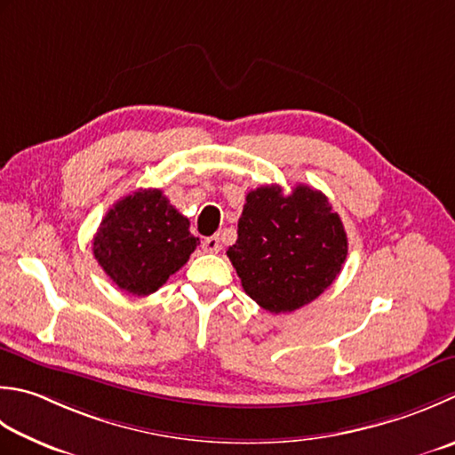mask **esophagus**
I'll return each instance as SVG.
<instances>
[{
    "label": "esophagus",
    "mask_w": 455,
    "mask_h": 455,
    "mask_svg": "<svg viewBox=\"0 0 455 455\" xmlns=\"http://www.w3.org/2000/svg\"><path fill=\"white\" fill-rule=\"evenodd\" d=\"M203 251L209 252V254H217L220 251V238L217 235L204 238L203 240Z\"/></svg>",
    "instance_id": "esophagus-1"
}]
</instances>
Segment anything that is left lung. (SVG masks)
Instances as JSON below:
<instances>
[{
	"label": "left lung",
	"mask_w": 455,
	"mask_h": 455,
	"mask_svg": "<svg viewBox=\"0 0 455 455\" xmlns=\"http://www.w3.org/2000/svg\"><path fill=\"white\" fill-rule=\"evenodd\" d=\"M227 256L244 291L270 314L304 307L331 286L347 258V233L322 191L290 195L264 185L246 195Z\"/></svg>",
	"instance_id": "1"
}]
</instances>
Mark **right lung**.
Listing matches in <instances>:
<instances>
[{"instance_id": "obj_1", "label": "right lung", "mask_w": 455, "mask_h": 455, "mask_svg": "<svg viewBox=\"0 0 455 455\" xmlns=\"http://www.w3.org/2000/svg\"><path fill=\"white\" fill-rule=\"evenodd\" d=\"M199 238L159 189H138L106 212L92 240L102 270L122 291L149 296L189 260Z\"/></svg>"}]
</instances>
